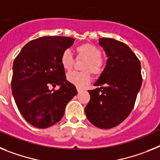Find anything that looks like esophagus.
<instances>
[{
    "label": "esophagus",
    "mask_w": 160,
    "mask_h": 160,
    "mask_svg": "<svg viewBox=\"0 0 160 160\" xmlns=\"http://www.w3.org/2000/svg\"><path fill=\"white\" fill-rule=\"evenodd\" d=\"M81 91H82V89H81V88H77V92H78L79 93H80V92H81Z\"/></svg>",
    "instance_id": "1"
}]
</instances>
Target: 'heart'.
<instances>
[{
    "label": "heart",
    "instance_id": "b5f03b06",
    "mask_svg": "<svg viewBox=\"0 0 160 160\" xmlns=\"http://www.w3.org/2000/svg\"><path fill=\"white\" fill-rule=\"evenodd\" d=\"M76 52L79 58L86 59L83 67V70L85 72H71L67 75V80L71 84H74L78 88H82L91 80L90 72L94 75L101 74L104 69L103 59L101 58V50L95 45L91 43H84L76 47ZM60 63L63 69L69 71L72 69L74 59L69 50H65L60 56Z\"/></svg>",
    "mask_w": 160,
    "mask_h": 160
}]
</instances>
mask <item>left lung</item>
Here are the masks:
<instances>
[{
	"label": "left lung",
	"mask_w": 160,
	"mask_h": 160,
	"mask_svg": "<svg viewBox=\"0 0 160 160\" xmlns=\"http://www.w3.org/2000/svg\"><path fill=\"white\" fill-rule=\"evenodd\" d=\"M99 45L108 59L94 84L100 88L88 91L90 101L84 112L92 125L110 129L122 123L134 108L142 83L141 63L130 47L122 42L101 38Z\"/></svg>",
	"instance_id": "left-lung-1"
}]
</instances>
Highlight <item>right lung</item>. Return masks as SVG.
<instances>
[{
  "instance_id": "add662e5",
  "label": "right lung",
  "mask_w": 160,
  "mask_h": 160,
  "mask_svg": "<svg viewBox=\"0 0 160 160\" xmlns=\"http://www.w3.org/2000/svg\"><path fill=\"white\" fill-rule=\"evenodd\" d=\"M74 41L69 37H41L26 44L14 59L11 87L15 103L25 120L37 128L59 122L77 93L60 63L63 51ZM49 84L60 88L51 90Z\"/></svg>"
}]
</instances>
